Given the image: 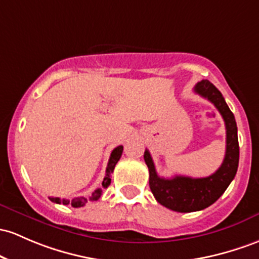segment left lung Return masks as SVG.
Instances as JSON below:
<instances>
[{"label": "left lung", "instance_id": "8db88e82", "mask_svg": "<svg viewBox=\"0 0 259 259\" xmlns=\"http://www.w3.org/2000/svg\"><path fill=\"white\" fill-rule=\"evenodd\" d=\"M194 92L211 102L225 121L226 152L218 171L204 178L175 176L167 180L157 175L149 150H145L144 153V160L149 167V183L153 197L161 205L178 212L198 211L214 204L235 178L240 157L235 116L220 91L208 79H203L195 84Z\"/></svg>", "mask_w": 259, "mask_h": 259}]
</instances>
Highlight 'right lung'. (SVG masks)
<instances>
[{
	"label": "right lung",
	"instance_id": "right-lung-1",
	"mask_svg": "<svg viewBox=\"0 0 259 259\" xmlns=\"http://www.w3.org/2000/svg\"><path fill=\"white\" fill-rule=\"evenodd\" d=\"M121 153H123V146H118L115 147L114 150H113L112 153H110V157H109V161H108V166H107V169H106V177H104L103 182H102V187L103 188H107L108 186L110 184V177H112V173L114 171V167L115 164L118 163L119 158H120ZM102 195V188H98L96 189L95 192L92 193V195H91L90 200H98L99 198H101ZM53 203H56V204H64V205H72L73 208H81V206H83L84 204L87 203V199L84 197H78V198H73L72 200H67V199H60V198H49Z\"/></svg>",
	"mask_w": 259,
	"mask_h": 259
}]
</instances>
